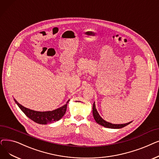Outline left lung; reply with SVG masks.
Returning <instances> with one entry per match:
<instances>
[{"label": "left lung", "mask_w": 159, "mask_h": 159, "mask_svg": "<svg viewBox=\"0 0 159 159\" xmlns=\"http://www.w3.org/2000/svg\"><path fill=\"white\" fill-rule=\"evenodd\" d=\"M93 116L94 120H96V122L105 127H107V128H111V129H120V128H122L127 125H129L130 123L132 122H129L128 123L125 124H112L110 122H107V121L104 120L99 115V113L97 111V109L96 108V105H95V102H94L93 105Z\"/></svg>", "instance_id": "obj_1"}]
</instances>
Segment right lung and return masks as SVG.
Segmentation results:
<instances>
[{
    "label": "right lung",
    "mask_w": 159,
    "mask_h": 159,
    "mask_svg": "<svg viewBox=\"0 0 159 159\" xmlns=\"http://www.w3.org/2000/svg\"><path fill=\"white\" fill-rule=\"evenodd\" d=\"M15 102L17 103L20 110L23 112L26 116L30 119L33 120L34 122L39 124H52L53 122H57V121L61 119L65 114L67 104L70 100L66 102V103L62 107L57 108L52 111H36L28 109L24 106H22L17 101L14 99Z\"/></svg>",
    "instance_id": "add662e5"
}]
</instances>
